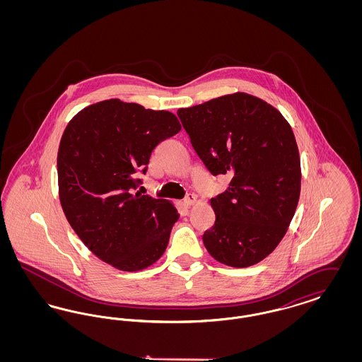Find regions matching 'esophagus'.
<instances>
[{
  "mask_svg": "<svg viewBox=\"0 0 362 362\" xmlns=\"http://www.w3.org/2000/svg\"><path fill=\"white\" fill-rule=\"evenodd\" d=\"M195 201H197V195H195V194H189V195L183 199V204H185V206H191V205L195 204Z\"/></svg>",
  "mask_w": 362,
  "mask_h": 362,
  "instance_id": "1",
  "label": "esophagus"
}]
</instances>
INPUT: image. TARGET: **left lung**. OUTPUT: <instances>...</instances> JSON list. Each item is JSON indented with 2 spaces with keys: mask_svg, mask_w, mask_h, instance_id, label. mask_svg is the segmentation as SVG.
<instances>
[{
  "mask_svg": "<svg viewBox=\"0 0 362 362\" xmlns=\"http://www.w3.org/2000/svg\"><path fill=\"white\" fill-rule=\"evenodd\" d=\"M177 117L207 170L230 177L210 199L216 223L202 238L209 254L230 267L257 264L288 232L300 198L291 124L276 107L244 92L179 108Z\"/></svg>",
  "mask_w": 362,
  "mask_h": 362,
  "instance_id": "left-lung-1",
  "label": "left lung"
}]
</instances>
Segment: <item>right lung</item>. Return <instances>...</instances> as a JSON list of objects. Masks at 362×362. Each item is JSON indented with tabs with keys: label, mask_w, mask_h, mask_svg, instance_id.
<instances>
[{
	"label": "right lung",
	"mask_w": 362,
	"mask_h": 362,
	"mask_svg": "<svg viewBox=\"0 0 362 362\" xmlns=\"http://www.w3.org/2000/svg\"><path fill=\"white\" fill-rule=\"evenodd\" d=\"M170 111L110 99L70 119L58 148V192L66 220L98 258L139 272L164 254L177 210L134 192L156 146L179 133Z\"/></svg>",
	"instance_id": "1"
}]
</instances>
